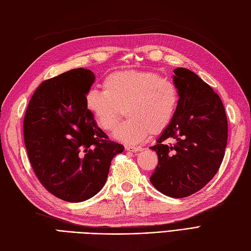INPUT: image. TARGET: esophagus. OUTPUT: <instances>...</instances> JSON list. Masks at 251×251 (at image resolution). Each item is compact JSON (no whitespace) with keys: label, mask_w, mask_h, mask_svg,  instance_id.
<instances>
[{"label":"esophagus","mask_w":251,"mask_h":251,"mask_svg":"<svg viewBox=\"0 0 251 251\" xmlns=\"http://www.w3.org/2000/svg\"><path fill=\"white\" fill-rule=\"evenodd\" d=\"M126 150L130 152H138V151H142L143 148L142 147H135V146H126Z\"/></svg>","instance_id":"34e87169"}]
</instances>
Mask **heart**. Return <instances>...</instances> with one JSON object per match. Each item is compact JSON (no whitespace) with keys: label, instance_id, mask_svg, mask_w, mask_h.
<instances>
[{"label":"heart","instance_id":"obj_1","mask_svg":"<svg viewBox=\"0 0 251 251\" xmlns=\"http://www.w3.org/2000/svg\"><path fill=\"white\" fill-rule=\"evenodd\" d=\"M179 104L176 83L152 71H115L105 76L103 90L90 88L85 96V105L104 131L113 129L125 108L129 118L116 127L114 137L126 144L166 130Z\"/></svg>","mask_w":251,"mask_h":251}]
</instances>
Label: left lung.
<instances>
[{
	"instance_id": "8db88e82",
	"label": "left lung",
	"mask_w": 251,
	"mask_h": 251,
	"mask_svg": "<svg viewBox=\"0 0 251 251\" xmlns=\"http://www.w3.org/2000/svg\"><path fill=\"white\" fill-rule=\"evenodd\" d=\"M174 72L180 104L172 124L150 147L158 156L150 181L166 196L184 198L204 187L218 172L228 121L221 98L210 85L188 69Z\"/></svg>"
}]
</instances>
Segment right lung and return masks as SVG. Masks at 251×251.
Here are the masks:
<instances>
[{
    "label": "right lung",
    "instance_id": "1",
    "mask_svg": "<svg viewBox=\"0 0 251 251\" xmlns=\"http://www.w3.org/2000/svg\"><path fill=\"white\" fill-rule=\"evenodd\" d=\"M94 82V73L84 68L46 79L24 116V144L36 176L49 193L68 202L99 193L113 157L125 149L98 127L85 105Z\"/></svg>",
    "mask_w": 251,
    "mask_h": 251
}]
</instances>
